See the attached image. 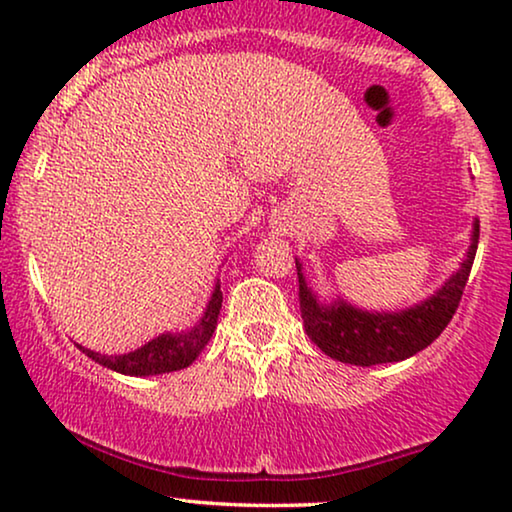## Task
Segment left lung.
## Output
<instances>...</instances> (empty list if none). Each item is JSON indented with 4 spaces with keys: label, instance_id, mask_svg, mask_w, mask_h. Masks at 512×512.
Here are the masks:
<instances>
[{
    "label": "left lung",
    "instance_id": "8db88e82",
    "mask_svg": "<svg viewBox=\"0 0 512 512\" xmlns=\"http://www.w3.org/2000/svg\"><path fill=\"white\" fill-rule=\"evenodd\" d=\"M480 240V221L473 223V240L464 263L424 303L401 312H366L338 300L333 305L319 303L312 289H307L303 263L296 258L298 298L305 331L326 356L352 366H377L410 359L412 354L429 347L457 312L461 293L471 275L475 251Z\"/></svg>",
    "mask_w": 512,
    "mask_h": 512
}]
</instances>
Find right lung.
I'll return each instance as SVG.
<instances>
[{"mask_svg":"<svg viewBox=\"0 0 512 512\" xmlns=\"http://www.w3.org/2000/svg\"><path fill=\"white\" fill-rule=\"evenodd\" d=\"M223 303L221 284L214 286L212 298H209V305L205 310V317L198 321V326L191 328L188 333H165L158 335L156 340L146 342L144 347L135 349L130 354L121 356H104L97 352H90V349L76 345L83 354L90 356V359L100 363L104 368L116 370V373L123 375H135V377H146V375H163L172 373V370H181L198 359V354L205 349V345L212 338L216 319H219V310Z\"/></svg>","mask_w":512,"mask_h":512,"instance_id":"right-lung-1","label":"right lung"}]
</instances>
